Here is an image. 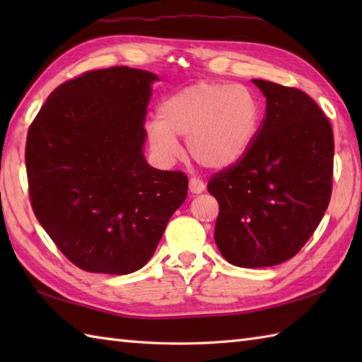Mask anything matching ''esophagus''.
Here are the masks:
<instances>
[{"instance_id":"obj_1","label":"esophagus","mask_w":362,"mask_h":362,"mask_svg":"<svg viewBox=\"0 0 362 362\" xmlns=\"http://www.w3.org/2000/svg\"><path fill=\"white\" fill-rule=\"evenodd\" d=\"M188 188L193 194H201L205 191V183L201 179H196V177H191L189 183H188Z\"/></svg>"}]
</instances>
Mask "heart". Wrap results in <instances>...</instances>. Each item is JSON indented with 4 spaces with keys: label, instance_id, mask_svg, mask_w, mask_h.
Wrapping results in <instances>:
<instances>
[{
    "label": "heart",
    "instance_id": "heart-1",
    "mask_svg": "<svg viewBox=\"0 0 362 362\" xmlns=\"http://www.w3.org/2000/svg\"><path fill=\"white\" fill-rule=\"evenodd\" d=\"M259 122V104L249 88L204 81L160 104L148 141L163 163H171L180 151L177 136H187V149L199 165L224 169L247 156Z\"/></svg>",
    "mask_w": 362,
    "mask_h": 362
}]
</instances>
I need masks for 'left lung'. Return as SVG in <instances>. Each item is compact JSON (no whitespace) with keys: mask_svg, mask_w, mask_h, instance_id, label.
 I'll list each match as a JSON object with an SVG mask.
<instances>
[{"mask_svg":"<svg viewBox=\"0 0 362 362\" xmlns=\"http://www.w3.org/2000/svg\"><path fill=\"white\" fill-rule=\"evenodd\" d=\"M266 98L255 143L214 174V241L230 264L267 267L292 258L324 218L333 188L334 138L328 118L302 90L252 79Z\"/></svg>","mask_w":362,"mask_h":362,"instance_id":"left-lung-1","label":"left lung"}]
</instances>
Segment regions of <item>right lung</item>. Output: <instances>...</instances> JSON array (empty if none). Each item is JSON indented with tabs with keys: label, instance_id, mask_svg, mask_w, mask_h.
Here are the masks:
<instances>
[{
	"label": "right lung",
	"instance_id": "right-lung-1",
	"mask_svg": "<svg viewBox=\"0 0 362 362\" xmlns=\"http://www.w3.org/2000/svg\"><path fill=\"white\" fill-rule=\"evenodd\" d=\"M153 81L129 66L87 71L54 90L28 130L34 214L82 271L141 269L187 199V174L160 171L143 156Z\"/></svg>",
	"mask_w": 362,
	"mask_h": 362
}]
</instances>
